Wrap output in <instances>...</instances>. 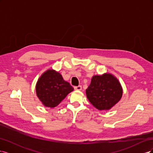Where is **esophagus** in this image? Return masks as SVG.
I'll list each match as a JSON object with an SVG mask.
<instances>
[{"label":"esophagus","mask_w":153,"mask_h":153,"mask_svg":"<svg viewBox=\"0 0 153 153\" xmlns=\"http://www.w3.org/2000/svg\"><path fill=\"white\" fill-rule=\"evenodd\" d=\"M74 89H75V90L80 91V90H82V86H81V85H78V86H75V87H74Z\"/></svg>","instance_id":"esophagus-1"}]
</instances>
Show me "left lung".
Instances as JSON below:
<instances>
[{
    "label": "left lung",
    "mask_w": 153,
    "mask_h": 153,
    "mask_svg": "<svg viewBox=\"0 0 153 153\" xmlns=\"http://www.w3.org/2000/svg\"><path fill=\"white\" fill-rule=\"evenodd\" d=\"M86 94L95 108L100 110H108L121 100L123 90L116 78L111 74L105 73L92 78Z\"/></svg>",
    "instance_id": "obj_1"
}]
</instances>
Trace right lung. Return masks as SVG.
Instances as JSON below:
<instances>
[{"label": "right lung", "instance_id": "add662e5", "mask_svg": "<svg viewBox=\"0 0 153 153\" xmlns=\"http://www.w3.org/2000/svg\"><path fill=\"white\" fill-rule=\"evenodd\" d=\"M73 91V87L63 80L61 74L50 69L41 75L36 84L37 96L45 106L50 108L57 106Z\"/></svg>", "mask_w": 153, "mask_h": 153}]
</instances>
